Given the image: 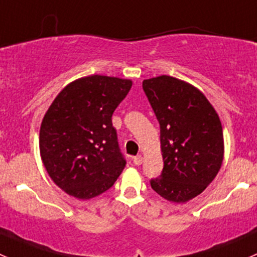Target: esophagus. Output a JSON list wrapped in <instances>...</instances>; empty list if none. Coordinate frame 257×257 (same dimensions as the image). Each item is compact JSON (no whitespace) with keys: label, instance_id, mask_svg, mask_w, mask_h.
<instances>
[{"label":"esophagus","instance_id":"esophagus-1","mask_svg":"<svg viewBox=\"0 0 257 257\" xmlns=\"http://www.w3.org/2000/svg\"><path fill=\"white\" fill-rule=\"evenodd\" d=\"M133 162L136 165H141L143 163V157L142 155H137V157L133 158Z\"/></svg>","mask_w":257,"mask_h":257}]
</instances>
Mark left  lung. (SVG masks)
<instances>
[{
  "label": "left lung",
  "mask_w": 257,
  "mask_h": 257,
  "mask_svg": "<svg viewBox=\"0 0 257 257\" xmlns=\"http://www.w3.org/2000/svg\"><path fill=\"white\" fill-rule=\"evenodd\" d=\"M143 89L160 124L164 162L150 185L165 200L184 204L200 195L222 165L219 114L200 89L175 77L144 79Z\"/></svg>",
  "instance_id": "left-lung-1"
}]
</instances>
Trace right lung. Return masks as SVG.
<instances>
[{
    "instance_id": "right-lung-1",
    "label": "right lung",
    "mask_w": 257,
    "mask_h": 257,
    "mask_svg": "<svg viewBox=\"0 0 257 257\" xmlns=\"http://www.w3.org/2000/svg\"><path fill=\"white\" fill-rule=\"evenodd\" d=\"M132 79L82 77L58 93L42 119L40 154L49 178L80 200L95 198L125 167L112 115L131 90Z\"/></svg>"
}]
</instances>
